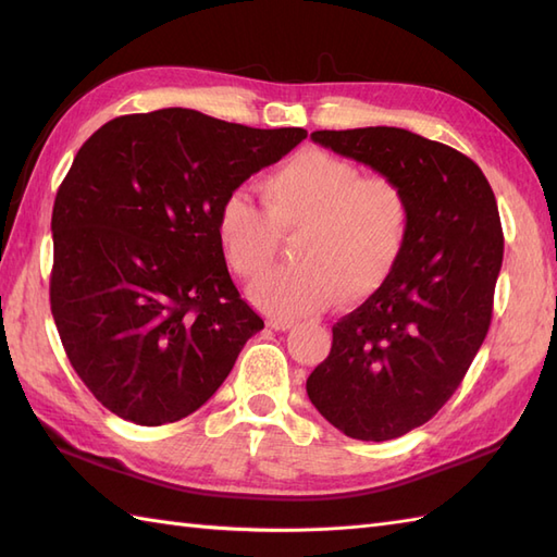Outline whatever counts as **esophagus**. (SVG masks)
Masks as SVG:
<instances>
[{"mask_svg":"<svg viewBox=\"0 0 557 557\" xmlns=\"http://www.w3.org/2000/svg\"><path fill=\"white\" fill-rule=\"evenodd\" d=\"M268 325L272 330H280V333H285V330H292L294 325H297V321H292V318H270Z\"/></svg>","mask_w":557,"mask_h":557,"instance_id":"esophagus-1","label":"esophagus"}]
</instances>
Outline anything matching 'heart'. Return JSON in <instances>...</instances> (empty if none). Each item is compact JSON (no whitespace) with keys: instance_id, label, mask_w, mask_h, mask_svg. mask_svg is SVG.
Listing matches in <instances>:
<instances>
[{"instance_id":"1","label":"heart","mask_w":557,"mask_h":557,"mask_svg":"<svg viewBox=\"0 0 557 557\" xmlns=\"http://www.w3.org/2000/svg\"><path fill=\"white\" fill-rule=\"evenodd\" d=\"M265 213L242 191L222 200L218 244L244 280L275 258L277 234H292L294 263L248 289L260 311L294 318L325 309L339 292L359 299L393 275L409 236V198L389 176H361L357 164L304 150L260 182Z\"/></svg>"}]
</instances>
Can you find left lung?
<instances>
[{
    "mask_svg": "<svg viewBox=\"0 0 557 557\" xmlns=\"http://www.w3.org/2000/svg\"><path fill=\"white\" fill-rule=\"evenodd\" d=\"M342 158L395 180L409 198L405 253L306 381L313 407L357 441H393L453 397L486 339L503 265L493 188L474 160L407 128L313 132Z\"/></svg>",
    "mask_w": 557,
    "mask_h": 557,
    "instance_id": "obj_1",
    "label": "left lung"
}]
</instances>
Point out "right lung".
Listing matches in <instances>:
<instances>
[{
	"instance_id": "obj_1",
	"label": "right lung",
	"mask_w": 557,
	"mask_h": 557,
	"mask_svg": "<svg viewBox=\"0 0 557 557\" xmlns=\"http://www.w3.org/2000/svg\"><path fill=\"white\" fill-rule=\"evenodd\" d=\"M304 138L168 108L116 116L81 146L54 198L50 304L102 407L162 425L218 393L263 330L224 263L218 210Z\"/></svg>"
}]
</instances>
